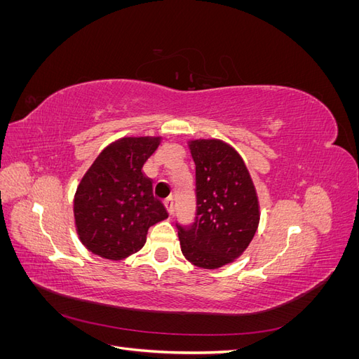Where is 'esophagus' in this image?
Returning <instances> with one entry per match:
<instances>
[{"mask_svg": "<svg viewBox=\"0 0 359 359\" xmlns=\"http://www.w3.org/2000/svg\"><path fill=\"white\" fill-rule=\"evenodd\" d=\"M165 206H166V210H168V212H169V215H172L173 214V211H175V205H173V199L172 198H168L165 202Z\"/></svg>", "mask_w": 359, "mask_h": 359, "instance_id": "esophagus-1", "label": "esophagus"}]
</instances>
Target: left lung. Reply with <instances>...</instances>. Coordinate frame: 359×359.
Instances as JSON below:
<instances>
[{
    "label": "left lung",
    "mask_w": 359,
    "mask_h": 359,
    "mask_svg": "<svg viewBox=\"0 0 359 359\" xmlns=\"http://www.w3.org/2000/svg\"><path fill=\"white\" fill-rule=\"evenodd\" d=\"M196 165V217L184 227L177 223L181 252L193 265L215 269L241 253L259 224L253 181L236 151L222 140H193Z\"/></svg>",
    "instance_id": "1"
}]
</instances>
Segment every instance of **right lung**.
<instances>
[{"label": "right lung", "mask_w": 359, "mask_h": 359, "mask_svg": "<svg viewBox=\"0 0 359 359\" xmlns=\"http://www.w3.org/2000/svg\"><path fill=\"white\" fill-rule=\"evenodd\" d=\"M160 137H123L104 148L85 173L74 196V220L82 244L106 259L121 260L147 241L153 224L168 219L142 173Z\"/></svg>", "instance_id": "add662e5"}]
</instances>
